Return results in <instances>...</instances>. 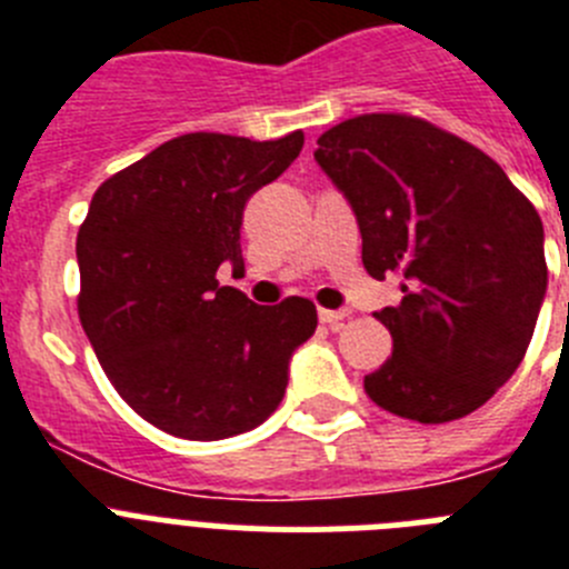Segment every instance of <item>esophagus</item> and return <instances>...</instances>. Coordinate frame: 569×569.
<instances>
[{"label":"esophagus","mask_w":569,"mask_h":569,"mask_svg":"<svg viewBox=\"0 0 569 569\" xmlns=\"http://www.w3.org/2000/svg\"><path fill=\"white\" fill-rule=\"evenodd\" d=\"M319 319L325 321V325H330V328H339L341 321L347 319V310H328V308H319Z\"/></svg>","instance_id":"34e87169"}]
</instances>
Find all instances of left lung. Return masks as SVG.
Returning <instances> with one entry per match:
<instances>
[{
  "label": "left lung",
  "mask_w": 569,
  "mask_h": 569,
  "mask_svg": "<svg viewBox=\"0 0 569 569\" xmlns=\"http://www.w3.org/2000/svg\"><path fill=\"white\" fill-rule=\"evenodd\" d=\"M316 162L356 213L373 279L401 301L376 319L393 356L365 376L387 413L445 425L521 365L547 293L545 228L490 156L419 116L365 113L319 136Z\"/></svg>",
  "instance_id": "1"
}]
</instances>
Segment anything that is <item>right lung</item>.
<instances>
[{"label":"right lung","mask_w":569,"mask_h":569,"mask_svg":"<svg viewBox=\"0 0 569 569\" xmlns=\"http://www.w3.org/2000/svg\"><path fill=\"white\" fill-rule=\"evenodd\" d=\"M305 133L253 142L184 133L110 176L77 236L79 321L116 393L170 436L216 441L279 407L316 305L259 308L216 270L241 259V213L279 179Z\"/></svg>","instance_id":"1"}]
</instances>
